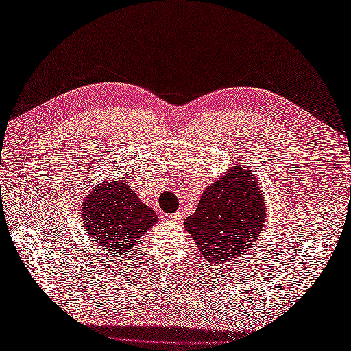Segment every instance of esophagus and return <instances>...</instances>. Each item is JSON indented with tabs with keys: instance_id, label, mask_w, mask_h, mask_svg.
I'll return each mask as SVG.
<instances>
[{
	"instance_id": "obj_1",
	"label": "esophagus",
	"mask_w": 351,
	"mask_h": 351,
	"mask_svg": "<svg viewBox=\"0 0 351 351\" xmlns=\"http://www.w3.org/2000/svg\"><path fill=\"white\" fill-rule=\"evenodd\" d=\"M182 217H184L182 213H181V211H176V213L169 215V220L173 221V223H181V221H182Z\"/></svg>"
}]
</instances>
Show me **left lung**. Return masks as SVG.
<instances>
[{
  "mask_svg": "<svg viewBox=\"0 0 351 351\" xmlns=\"http://www.w3.org/2000/svg\"><path fill=\"white\" fill-rule=\"evenodd\" d=\"M247 169L232 164L225 175L208 185L196 213L184 220L185 229L210 264L237 261L264 228V193Z\"/></svg>",
  "mask_w": 351,
  "mask_h": 351,
  "instance_id": "left-lung-1",
  "label": "left lung"
}]
</instances>
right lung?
<instances>
[{"label": "right lung", "mask_w": 351, "mask_h": 351, "mask_svg": "<svg viewBox=\"0 0 351 351\" xmlns=\"http://www.w3.org/2000/svg\"><path fill=\"white\" fill-rule=\"evenodd\" d=\"M156 221L155 211L141 202L123 176L96 185L83 202L88 237L113 258L126 255Z\"/></svg>", "instance_id": "right-lung-1"}]
</instances>
